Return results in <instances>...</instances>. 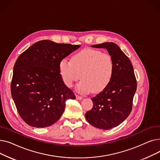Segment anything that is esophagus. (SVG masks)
Returning a JSON list of instances; mask_svg holds the SVG:
<instances>
[{"mask_svg": "<svg viewBox=\"0 0 160 160\" xmlns=\"http://www.w3.org/2000/svg\"><path fill=\"white\" fill-rule=\"evenodd\" d=\"M76 98H77V100H82V99L83 98V97H82L79 96V95H76Z\"/></svg>", "mask_w": 160, "mask_h": 160, "instance_id": "1", "label": "esophagus"}]
</instances>
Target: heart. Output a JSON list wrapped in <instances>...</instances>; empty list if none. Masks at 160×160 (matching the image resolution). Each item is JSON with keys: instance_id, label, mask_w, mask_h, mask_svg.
<instances>
[{"instance_id": "obj_1", "label": "heart", "mask_w": 160, "mask_h": 160, "mask_svg": "<svg viewBox=\"0 0 160 160\" xmlns=\"http://www.w3.org/2000/svg\"><path fill=\"white\" fill-rule=\"evenodd\" d=\"M59 71L66 86L82 79L77 86L81 93L93 91L99 93L111 82L114 73L112 57L95 49H85L76 54L71 61L63 58L59 64Z\"/></svg>"}]
</instances>
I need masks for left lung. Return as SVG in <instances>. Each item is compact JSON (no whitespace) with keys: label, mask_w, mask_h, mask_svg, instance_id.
<instances>
[{"label":"left lung","mask_w":160,"mask_h":160,"mask_svg":"<svg viewBox=\"0 0 160 160\" xmlns=\"http://www.w3.org/2000/svg\"><path fill=\"white\" fill-rule=\"evenodd\" d=\"M104 48L114 62V73L110 84L91 100L93 108L86 113V119L93 127L109 130L122 123L130 115L137 81L128 56L112 42L92 46Z\"/></svg>","instance_id":"8db88e82"}]
</instances>
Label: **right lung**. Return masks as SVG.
I'll use <instances>...</instances> for the list:
<instances>
[{
	"label": "right lung",
	"instance_id": "right-lung-1",
	"mask_svg": "<svg viewBox=\"0 0 160 160\" xmlns=\"http://www.w3.org/2000/svg\"><path fill=\"white\" fill-rule=\"evenodd\" d=\"M80 47L41 40L18 57L13 67L11 93L27 124L37 128L51 126L62 115L66 100L76 98L63 83L59 64Z\"/></svg>",
	"mask_w": 160,
	"mask_h": 160
}]
</instances>
